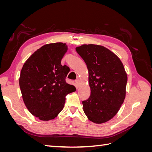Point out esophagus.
Listing matches in <instances>:
<instances>
[{"label":"esophagus","mask_w":152,"mask_h":152,"mask_svg":"<svg viewBox=\"0 0 152 152\" xmlns=\"http://www.w3.org/2000/svg\"><path fill=\"white\" fill-rule=\"evenodd\" d=\"M75 82V83H76V84H77V86H79V83H80V81H79V79H76Z\"/></svg>","instance_id":"obj_1"}]
</instances>
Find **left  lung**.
I'll list each match as a JSON object with an SVG mask.
<instances>
[{
	"mask_svg": "<svg viewBox=\"0 0 152 152\" xmlns=\"http://www.w3.org/2000/svg\"><path fill=\"white\" fill-rule=\"evenodd\" d=\"M89 71V98L82 101L89 120L102 124L118 112L126 96L127 74L121 61L103 46L84 44L76 48Z\"/></svg>",
	"mask_w": 152,
	"mask_h": 152,
	"instance_id": "left-lung-1",
	"label": "left lung"
}]
</instances>
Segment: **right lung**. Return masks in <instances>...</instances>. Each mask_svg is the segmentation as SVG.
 <instances>
[{
    "mask_svg": "<svg viewBox=\"0 0 152 152\" xmlns=\"http://www.w3.org/2000/svg\"><path fill=\"white\" fill-rule=\"evenodd\" d=\"M67 49L61 42L44 45L21 69L19 82L23 99L29 112L40 120L56 117L64 107L66 96L76 90L66 82L69 67L61 65Z\"/></svg>",
    "mask_w": 152,
    "mask_h": 152,
    "instance_id": "right-lung-1",
    "label": "right lung"
}]
</instances>
